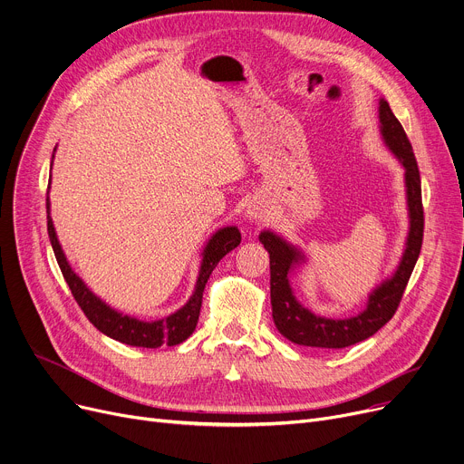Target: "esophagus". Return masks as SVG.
<instances>
[{"mask_svg":"<svg viewBox=\"0 0 464 464\" xmlns=\"http://www.w3.org/2000/svg\"><path fill=\"white\" fill-rule=\"evenodd\" d=\"M244 217L249 220V222H263L266 217H268V208L263 201H257V199H251L246 208H244Z\"/></svg>","mask_w":464,"mask_h":464,"instance_id":"1","label":"esophagus"}]
</instances>
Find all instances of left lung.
<instances>
[{
  "instance_id": "left-lung-1",
  "label": "left lung",
  "mask_w": 464,
  "mask_h": 464,
  "mask_svg": "<svg viewBox=\"0 0 464 464\" xmlns=\"http://www.w3.org/2000/svg\"><path fill=\"white\" fill-rule=\"evenodd\" d=\"M379 131L385 146L403 166L405 196L409 210V233L403 256L391 277L379 283L366 300V307L350 318H325L304 307L294 296L290 274L305 265V254L277 233L265 229L259 235L261 244L270 254V302L277 331L294 344L311 348H346L357 344L377 329H382L396 313L407 281L418 261L424 237V208L420 172L412 146L385 98L379 100Z\"/></svg>"
}]
</instances>
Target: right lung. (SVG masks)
Wrapping results in <instances>:
<instances>
[{
  "instance_id": "1",
  "label": "right lung",
  "mask_w": 464,
  "mask_h": 464,
  "mask_svg": "<svg viewBox=\"0 0 464 464\" xmlns=\"http://www.w3.org/2000/svg\"><path fill=\"white\" fill-rule=\"evenodd\" d=\"M52 159H53V155H52ZM52 164H53V160H52ZM48 190H50V187H48ZM46 208H48L46 210L48 213V235H50L53 254L57 257L59 268L73 294L75 302L79 304L81 311L85 313V316L94 324V327H98L103 334L111 336V339L128 344V346L160 348L162 344L176 346V344H181L183 341H187L196 329V324L199 318V309H201L203 288H205L208 276L213 274V270L220 263V259L226 257L231 249H235L240 244V231L235 226L218 229L213 237L208 238V242L203 247L198 281H196L194 292L188 298V302L179 311L172 313L170 316L153 320V322H144L135 316L118 313L116 309L107 305L85 285V281H82L72 270L70 263L66 261L64 251L59 244V238H57L55 227H53V220L50 217V198L46 199Z\"/></svg>"
}]
</instances>
